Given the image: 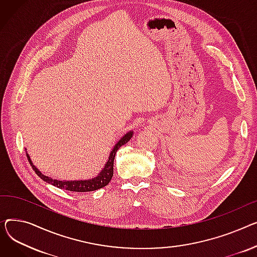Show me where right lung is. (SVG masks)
I'll list each match as a JSON object with an SVG mask.
<instances>
[{
    "instance_id": "1",
    "label": "right lung",
    "mask_w": 257,
    "mask_h": 257,
    "mask_svg": "<svg viewBox=\"0 0 257 257\" xmlns=\"http://www.w3.org/2000/svg\"><path fill=\"white\" fill-rule=\"evenodd\" d=\"M134 133L131 131L128 133H126L123 137L120 139L117 144L114 146V148L112 149V152L110 153L109 156V160L108 162L105 163L103 169L100 171V173L88 180H57V179H53L49 176L43 175L36 167L33 165L31 159H30L28 153L27 154V158L28 161L31 164L33 170L36 172V174L42 179L44 182H47L49 184H52L53 186L59 188V189H63V190H67V191H72V192H91V191H95L98 189H101L103 187L107 186L112 179L113 176V166H114V159L116 156L117 150L121 147L122 145H124L125 143H127L131 138L133 137Z\"/></svg>"
}]
</instances>
